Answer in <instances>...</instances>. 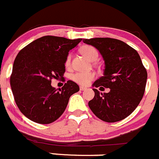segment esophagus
Wrapping results in <instances>:
<instances>
[{"mask_svg":"<svg viewBox=\"0 0 159 159\" xmlns=\"http://www.w3.org/2000/svg\"><path fill=\"white\" fill-rule=\"evenodd\" d=\"M86 89H87L86 87H82V86H81V87H80V90H85Z\"/></svg>","mask_w":159,"mask_h":159,"instance_id":"esophagus-1","label":"esophagus"}]
</instances>
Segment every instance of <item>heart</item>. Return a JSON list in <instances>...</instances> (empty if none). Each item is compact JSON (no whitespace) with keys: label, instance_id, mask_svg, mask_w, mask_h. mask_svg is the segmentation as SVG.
<instances>
[{"label":"heart","instance_id":"obj_1","mask_svg":"<svg viewBox=\"0 0 159 159\" xmlns=\"http://www.w3.org/2000/svg\"><path fill=\"white\" fill-rule=\"evenodd\" d=\"M83 55L85 56L87 59L90 61H95L98 58V52L96 48L90 45H86L84 46L80 50ZM71 60H72V54H69L67 55L65 61V65L66 67H69L71 65ZM72 80L76 84L82 86H87L95 78V74L93 72H75L72 74Z\"/></svg>","mask_w":159,"mask_h":159}]
</instances>
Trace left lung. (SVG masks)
Segmentation results:
<instances>
[{"label": "left lung", "mask_w": 159, "mask_h": 159, "mask_svg": "<svg viewBox=\"0 0 159 159\" xmlns=\"http://www.w3.org/2000/svg\"><path fill=\"white\" fill-rule=\"evenodd\" d=\"M84 42L95 47L105 60L104 75L93 86L110 89L104 93L93 89L94 98L88 103L90 110L107 122L126 119L138 106L145 91L148 73L140 55L117 39L98 37L84 39Z\"/></svg>", "instance_id": "left-lung-1"}]
</instances>
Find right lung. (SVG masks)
Returning <instances> with one entry per match:
<instances>
[{"mask_svg":"<svg viewBox=\"0 0 159 159\" xmlns=\"http://www.w3.org/2000/svg\"><path fill=\"white\" fill-rule=\"evenodd\" d=\"M80 41V38L44 36L17 54L10 84L18 108L29 119L40 124L54 122L65 111L71 95L80 90L72 80L58 90L51 84L52 79L62 78L69 51Z\"/></svg>","mask_w":159,"mask_h":159,"instance_id":"right-lung-1","label":"right lung"}]
</instances>
